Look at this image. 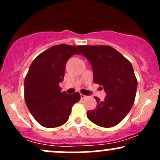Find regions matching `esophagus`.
<instances>
[{
  "mask_svg": "<svg viewBox=\"0 0 160 160\" xmlns=\"http://www.w3.org/2000/svg\"><path fill=\"white\" fill-rule=\"evenodd\" d=\"M86 98V95H82V94H80V98L81 99H84V98Z\"/></svg>",
  "mask_w": 160,
  "mask_h": 160,
  "instance_id": "esophagus-1",
  "label": "esophagus"
}]
</instances>
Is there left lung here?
I'll return each instance as SVG.
<instances>
[{"instance_id":"1","label":"left lung","mask_w":160,"mask_h":160,"mask_svg":"<svg viewBox=\"0 0 160 160\" xmlns=\"http://www.w3.org/2000/svg\"><path fill=\"white\" fill-rule=\"evenodd\" d=\"M92 68L93 82L106 93L104 100L95 97L97 106L87 111L93 123L104 128L116 126L132 108L138 82L128 60L110 46H78Z\"/></svg>"}]
</instances>
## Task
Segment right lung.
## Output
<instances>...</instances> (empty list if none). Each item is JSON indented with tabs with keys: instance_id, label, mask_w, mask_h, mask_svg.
Segmentation results:
<instances>
[{
	"instance_id": "obj_1",
	"label": "right lung",
	"mask_w": 160,
	"mask_h": 160,
	"mask_svg": "<svg viewBox=\"0 0 160 160\" xmlns=\"http://www.w3.org/2000/svg\"><path fill=\"white\" fill-rule=\"evenodd\" d=\"M74 54L80 55L74 46L59 44L40 53L29 68L25 79V100L38 123L55 128L67 122L73 104L80 101L78 92H62L66 63Z\"/></svg>"
}]
</instances>
